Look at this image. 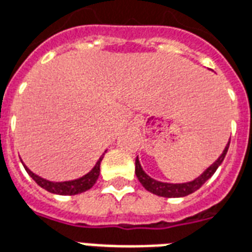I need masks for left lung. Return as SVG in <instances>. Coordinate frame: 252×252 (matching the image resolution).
I'll list each match as a JSON object with an SVG mask.
<instances>
[{
  "instance_id": "8db88e82",
  "label": "left lung",
  "mask_w": 252,
  "mask_h": 252,
  "mask_svg": "<svg viewBox=\"0 0 252 252\" xmlns=\"http://www.w3.org/2000/svg\"><path fill=\"white\" fill-rule=\"evenodd\" d=\"M228 147H230V141H228V144L225 145L224 151H223V154L219 156V159L216 160L215 163L211 164L208 168L204 171V172L196 178L192 182H187V183H179V184H172V183H163V182H158V180H155L151 176H148L147 173L143 171L140 165V161L139 159H136L135 161V172L136 176L139 179V182L141 183V186L147 189V191H150V192L155 193V195H158V196H163V197H182V196H187L189 193L195 192L196 189L202 187L203 184L206 183L208 179L211 178L212 175L215 173V171L218 169V167L220 165L221 161L224 160L225 154H227V151H228Z\"/></svg>"
}]
</instances>
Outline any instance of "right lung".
I'll use <instances>...</instances> for the list:
<instances>
[{"mask_svg":"<svg viewBox=\"0 0 252 252\" xmlns=\"http://www.w3.org/2000/svg\"><path fill=\"white\" fill-rule=\"evenodd\" d=\"M102 156L98 159L96 165L93 167L92 171L88 172L87 175H84L83 178L76 179V180H70V182H49L46 179H42L40 176H37L36 173H33L31 169L28 168L27 165H24L27 172L31 175V178L36 182L40 187H42L46 191H49L52 193H57V195H77V193L85 192L94 186V183L97 182L98 175H100V163H101Z\"/></svg>","mask_w":252,"mask_h":252,"instance_id":"add662e5","label":"right lung"}]
</instances>
